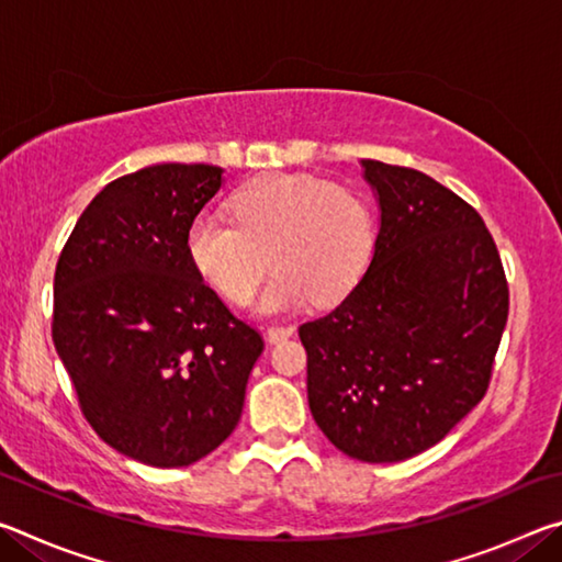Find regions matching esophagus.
<instances>
[{"label": "esophagus", "instance_id": "esophagus-1", "mask_svg": "<svg viewBox=\"0 0 562 562\" xmlns=\"http://www.w3.org/2000/svg\"><path fill=\"white\" fill-rule=\"evenodd\" d=\"M294 335V327H270L265 331V339H268V345H278V341L288 339Z\"/></svg>", "mask_w": 562, "mask_h": 562}]
</instances>
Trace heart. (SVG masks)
Returning <instances> with one entry per match:
<instances>
[{
    "label": "heart",
    "mask_w": 562,
    "mask_h": 562,
    "mask_svg": "<svg viewBox=\"0 0 562 562\" xmlns=\"http://www.w3.org/2000/svg\"><path fill=\"white\" fill-rule=\"evenodd\" d=\"M235 223L198 213L188 225V258L225 300L245 304L268 272L262 315L315 300L335 304L361 280L374 245L369 205L349 188L315 176H265L233 198Z\"/></svg>",
    "instance_id": "obj_1"
}]
</instances>
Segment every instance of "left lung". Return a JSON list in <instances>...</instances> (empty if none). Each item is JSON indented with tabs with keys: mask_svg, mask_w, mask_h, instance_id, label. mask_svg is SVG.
Returning a JSON list of instances; mask_svg holds the SVG:
<instances>
[{
	"mask_svg": "<svg viewBox=\"0 0 562 562\" xmlns=\"http://www.w3.org/2000/svg\"><path fill=\"white\" fill-rule=\"evenodd\" d=\"M379 205L367 272L339 307L304 322L307 402L351 459L431 449L488 389L508 319L501 255L481 215L414 168L361 160Z\"/></svg>",
	"mask_w": 562,
	"mask_h": 562,
	"instance_id": "left-lung-1",
	"label": "left lung"
}]
</instances>
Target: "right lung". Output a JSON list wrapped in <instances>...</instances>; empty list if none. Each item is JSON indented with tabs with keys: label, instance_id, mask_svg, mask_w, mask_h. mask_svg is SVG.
Segmentation results:
<instances>
[{
	"label": "right lung",
	"instance_id": "right-lung-1",
	"mask_svg": "<svg viewBox=\"0 0 562 562\" xmlns=\"http://www.w3.org/2000/svg\"><path fill=\"white\" fill-rule=\"evenodd\" d=\"M223 173L160 164L113 180L56 265L52 335L81 412L111 449L156 469L233 434L265 347L188 258V225Z\"/></svg>",
	"mask_w": 562,
	"mask_h": 562
}]
</instances>
